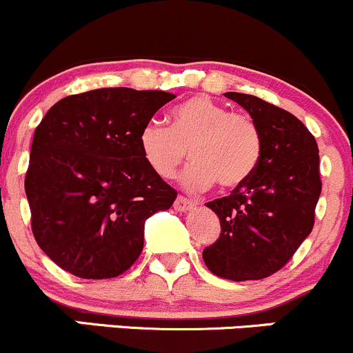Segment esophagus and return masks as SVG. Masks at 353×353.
<instances>
[{"mask_svg":"<svg viewBox=\"0 0 353 353\" xmlns=\"http://www.w3.org/2000/svg\"><path fill=\"white\" fill-rule=\"evenodd\" d=\"M194 206V203L191 201V199H188V198H184V196H177L176 198V201H174V210L176 211H179V213H183V211H188V210H191V208Z\"/></svg>","mask_w":353,"mask_h":353,"instance_id":"34e87169","label":"esophagus"}]
</instances>
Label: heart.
<instances>
[{
  "label": "heart",
  "mask_w": 353,
  "mask_h": 353,
  "mask_svg": "<svg viewBox=\"0 0 353 353\" xmlns=\"http://www.w3.org/2000/svg\"><path fill=\"white\" fill-rule=\"evenodd\" d=\"M169 127L150 121L139 135L145 164L162 179H172L188 159L184 174L189 191L243 186L261 162L264 150L261 127L247 113L230 111L210 96L198 94L174 106Z\"/></svg>",
  "instance_id": "heart-1"
}]
</instances>
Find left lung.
<instances>
[{"mask_svg": "<svg viewBox=\"0 0 353 353\" xmlns=\"http://www.w3.org/2000/svg\"><path fill=\"white\" fill-rule=\"evenodd\" d=\"M225 96L257 121L264 150L243 186L206 203L221 232L203 259L218 277L259 281L283 269L313 230L321 192L318 143L289 111L252 94Z\"/></svg>", "mask_w": 353, "mask_h": 353, "instance_id": "1", "label": "left lung"}]
</instances>
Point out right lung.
Listing matches in <instances>:
<instances>
[{
    "mask_svg": "<svg viewBox=\"0 0 353 353\" xmlns=\"http://www.w3.org/2000/svg\"><path fill=\"white\" fill-rule=\"evenodd\" d=\"M176 98L165 91L103 88L55 103L35 128L25 176L32 232L61 269L111 279L143 248V221L177 191L152 172L139 135Z\"/></svg>",
    "mask_w": 353,
    "mask_h": 353,
    "instance_id": "obj_1",
    "label": "right lung"
}]
</instances>
